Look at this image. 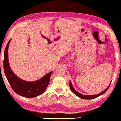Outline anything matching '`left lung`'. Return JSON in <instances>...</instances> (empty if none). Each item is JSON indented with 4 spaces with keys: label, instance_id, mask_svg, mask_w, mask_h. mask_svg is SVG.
<instances>
[{
    "label": "left lung",
    "instance_id": "8db88e82",
    "mask_svg": "<svg viewBox=\"0 0 121 121\" xmlns=\"http://www.w3.org/2000/svg\"><path fill=\"white\" fill-rule=\"evenodd\" d=\"M111 82L110 83L108 87H107V89H105V90H104L103 91L100 92V93L98 94H95V95H83V94H82L80 93V92H77L76 90L74 89V88L73 87V86L72 84V82H71V81H69V87H70V89H71V91H72L73 93L74 94H75L76 96H77L79 98H81V99H86V100H90V99H94V98H96L97 97L100 96V95H102L103 94H104V93H105V92L107 91V90H108V88L109 87V86L110 85H111Z\"/></svg>",
    "mask_w": 121,
    "mask_h": 121
}]
</instances>
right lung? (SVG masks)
Listing matches in <instances>:
<instances>
[{
    "label": "right lung",
    "instance_id": "obj_1",
    "mask_svg": "<svg viewBox=\"0 0 121 121\" xmlns=\"http://www.w3.org/2000/svg\"><path fill=\"white\" fill-rule=\"evenodd\" d=\"M10 41L11 39L9 41L4 50L3 61L4 73L10 85L18 95L26 98H35L43 94L48 86L53 71L46 74L37 81H27L21 79L13 72L9 63L8 52Z\"/></svg>",
    "mask_w": 121,
    "mask_h": 121
}]
</instances>
